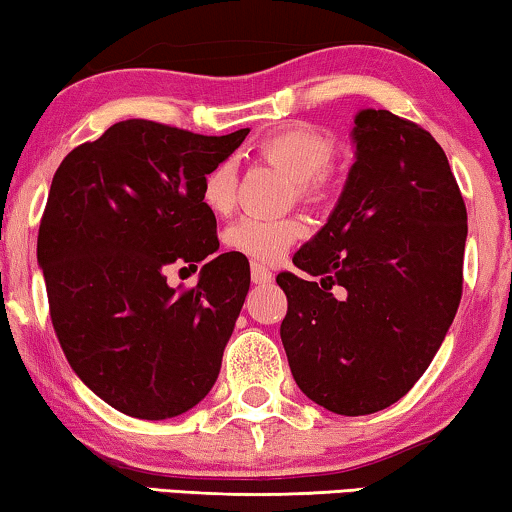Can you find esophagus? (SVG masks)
<instances>
[{"label": "esophagus", "mask_w": 512, "mask_h": 512, "mask_svg": "<svg viewBox=\"0 0 512 512\" xmlns=\"http://www.w3.org/2000/svg\"><path fill=\"white\" fill-rule=\"evenodd\" d=\"M272 279H275V275H272V272L265 268V265L251 263V282L258 284V286H265V284H270Z\"/></svg>", "instance_id": "esophagus-1"}]
</instances>
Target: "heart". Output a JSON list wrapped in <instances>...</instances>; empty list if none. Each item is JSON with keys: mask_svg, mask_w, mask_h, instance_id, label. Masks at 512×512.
Returning a JSON list of instances; mask_svg holds the SVG:
<instances>
[{"mask_svg": "<svg viewBox=\"0 0 512 512\" xmlns=\"http://www.w3.org/2000/svg\"><path fill=\"white\" fill-rule=\"evenodd\" d=\"M258 153L282 167L296 181L300 198L314 200L324 191V170L333 163L335 144L321 132L293 125L272 132L258 142ZM237 167L233 160H221L202 181V202L214 214H228L235 205ZM307 235V223L300 216H242L228 228L226 242L240 254L261 263H272L289 251L291 244Z\"/></svg>", "mask_w": 512, "mask_h": 512, "instance_id": "1", "label": "heart"}]
</instances>
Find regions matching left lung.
<instances>
[{
    "instance_id": "8db88e82",
    "label": "left lung",
    "mask_w": 512,
    "mask_h": 512,
    "mask_svg": "<svg viewBox=\"0 0 512 512\" xmlns=\"http://www.w3.org/2000/svg\"><path fill=\"white\" fill-rule=\"evenodd\" d=\"M354 165L324 228L282 272V342L300 391L335 415L389 408L412 389L461 300L466 205L445 151L387 109H361Z\"/></svg>"
}]
</instances>
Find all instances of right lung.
Wrapping results in <instances>:
<instances>
[{"label": "right lung", "instance_id": "1", "mask_svg": "<svg viewBox=\"0 0 512 512\" xmlns=\"http://www.w3.org/2000/svg\"><path fill=\"white\" fill-rule=\"evenodd\" d=\"M247 135L130 118L55 172L37 240L53 328L79 380L123 415L177 417L219 377L251 277L242 254H216L202 181ZM202 260L195 290L166 286L170 264Z\"/></svg>", "mask_w": 512, "mask_h": 512}]
</instances>
